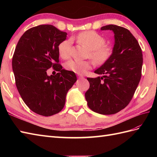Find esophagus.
Masks as SVG:
<instances>
[{
    "mask_svg": "<svg viewBox=\"0 0 157 157\" xmlns=\"http://www.w3.org/2000/svg\"><path fill=\"white\" fill-rule=\"evenodd\" d=\"M78 78L80 79V78H84V76H83L82 75H80V74H78Z\"/></svg>",
    "mask_w": 157,
    "mask_h": 157,
    "instance_id": "esophagus-1",
    "label": "esophagus"
}]
</instances>
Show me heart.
<instances>
[{
	"instance_id": "obj_1",
	"label": "heart",
	"mask_w": 157,
	"mask_h": 157,
	"mask_svg": "<svg viewBox=\"0 0 157 157\" xmlns=\"http://www.w3.org/2000/svg\"><path fill=\"white\" fill-rule=\"evenodd\" d=\"M79 44L86 46L90 49L89 56L97 65L105 63L112 56L113 49L111 46L105 44L106 40L95 31H86L79 33L75 38ZM71 40H65L59 44V55L63 59H68L71 55ZM93 66L92 61H78L71 59L67 62L65 67L67 70L78 74L84 73Z\"/></svg>"
}]
</instances>
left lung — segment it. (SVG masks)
<instances>
[{
    "instance_id": "1",
    "label": "left lung",
    "mask_w": 157,
    "mask_h": 157,
    "mask_svg": "<svg viewBox=\"0 0 157 157\" xmlns=\"http://www.w3.org/2000/svg\"><path fill=\"white\" fill-rule=\"evenodd\" d=\"M101 30H112L115 44L112 56L94 73L102 77L88 78L85 93L88 107L102 115H112L128 105L142 75V52L139 43L128 29L107 25Z\"/></svg>"
}]
</instances>
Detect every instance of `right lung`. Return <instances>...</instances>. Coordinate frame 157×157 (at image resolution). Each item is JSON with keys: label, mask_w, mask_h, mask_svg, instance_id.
Segmentation results:
<instances>
[{"label": "right lung", "mask_w": 157, "mask_h": 157, "mask_svg": "<svg viewBox=\"0 0 157 157\" xmlns=\"http://www.w3.org/2000/svg\"><path fill=\"white\" fill-rule=\"evenodd\" d=\"M67 35L52 25H40L26 31L15 48L12 67L17 88L25 105L38 115L61 111L67 93L77 81L74 72L59 63L58 46ZM51 67L58 71L55 76L46 73Z\"/></svg>", "instance_id": "add662e5"}]
</instances>
